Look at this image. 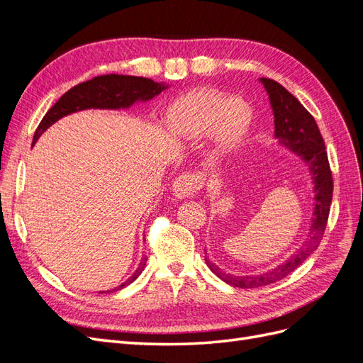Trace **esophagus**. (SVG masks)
<instances>
[{"label": "esophagus", "mask_w": 363, "mask_h": 363, "mask_svg": "<svg viewBox=\"0 0 363 363\" xmlns=\"http://www.w3.org/2000/svg\"><path fill=\"white\" fill-rule=\"evenodd\" d=\"M203 175L199 172L179 175L172 183V192L177 199H188L203 188Z\"/></svg>", "instance_id": "obj_1"}]
</instances>
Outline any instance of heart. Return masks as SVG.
Instances as JSON below:
<instances>
[{
	"mask_svg": "<svg viewBox=\"0 0 363 363\" xmlns=\"http://www.w3.org/2000/svg\"><path fill=\"white\" fill-rule=\"evenodd\" d=\"M174 136L196 140L213 136L218 152L235 148L251 124L250 107L236 98L212 89L192 91L179 96L167 112Z\"/></svg>",
	"mask_w": 363,
	"mask_h": 363,
	"instance_id": "1",
	"label": "heart"
}]
</instances>
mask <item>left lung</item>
<instances>
[{"label":"left lung","instance_id":"obj_1","mask_svg":"<svg viewBox=\"0 0 363 363\" xmlns=\"http://www.w3.org/2000/svg\"><path fill=\"white\" fill-rule=\"evenodd\" d=\"M263 86L269 95L271 107L274 112V124H276V138L280 139L295 152H300L303 159L309 163L312 179L315 183V218L311 228V239L301 251L288 259L283 265L274 268L260 276H228L224 271L216 268L212 262L206 260L207 267L225 283L240 289H252L276 283L298 268L321 244L327 221L330 212L333 196V177L330 163H328L327 151L321 131L316 125L315 118L306 111V107L296 98L284 89V87L271 79H262Z\"/></svg>","mask_w":363,"mask_h":363}]
</instances>
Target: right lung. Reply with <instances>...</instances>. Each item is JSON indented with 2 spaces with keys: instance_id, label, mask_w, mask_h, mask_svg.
<instances>
[{
  "instance_id": "add662e5",
  "label": "right lung",
  "mask_w": 363,
  "mask_h": 363,
  "mask_svg": "<svg viewBox=\"0 0 363 363\" xmlns=\"http://www.w3.org/2000/svg\"><path fill=\"white\" fill-rule=\"evenodd\" d=\"M164 89V86L152 82L144 77H133V75H118L108 74L95 77L92 80L77 84L71 89L63 94L59 101L54 104L50 111L42 118L40 124L38 125L35 136H33V144H36L39 136L45 131L50 125L56 123L57 119L67 116L69 113L84 111V108H121L130 107L135 101L142 100L147 101L150 98L159 95ZM145 260L140 263L139 268L135 271L127 281L119 284L116 289L107 291L113 292L123 289L131 281L138 279L139 274L145 267Z\"/></svg>"
}]
</instances>
